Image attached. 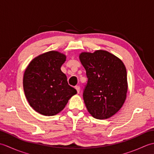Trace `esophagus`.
Listing matches in <instances>:
<instances>
[{
  "label": "esophagus",
  "mask_w": 154,
  "mask_h": 154,
  "mask_svg": "<svg viewBox=\"0 0 154 154\" xmlns=\"http://www.w3.org/2000/svg\"><path fill=\"white\" fill-rule=\"evenodd\" d=\"M75 89L77 90V93H79V92H80V87H79V86H76V87H75Z\"/></svg>",
  "instance_id": "34e87169"
}]
</instances>
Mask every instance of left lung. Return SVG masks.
I'll return each mask as SVG.
<instances>
[{"label":"left lung","instance_id":"left-lung-1","mask_svg":"<svg viewBox=\"0 0 154 154\" xmlns=\"http://www.w3.org/2000/svg\"><path fill=\"white\" fill-rule=\"evenodd\" d=\"M79 59L88 79L83 94L87 110L95 119H109L121 109L126 100L125 65L119 58L104 50L83 52Z\"/></svg>","mask_w":154,"mask_h":154}]
</instances>
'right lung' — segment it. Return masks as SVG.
Instances as JSON below:
<instances>
[{"mask_svg": "<svg viewBox=\"0 0 154 154\" xmlns=\"http://www.w3.org/2000/svg\"><path fill=\"white\" fill-rule=\"evenodd\" d=\"M66 56L51 51L35 57L26 69L23 87L27 100L34 110L44 116H54L63 110L77 93L69 85L61 71Z\"/></svg>", "mask_w": 154, "mask_h": 154, "instance_id": "add662e5", "label": "right lung"}]
</instances>
